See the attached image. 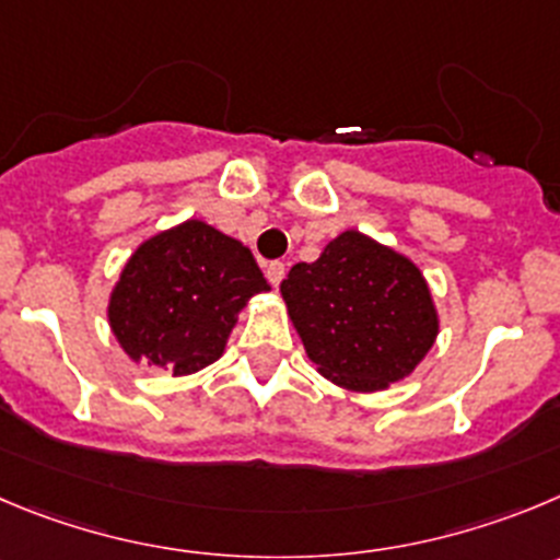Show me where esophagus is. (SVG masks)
<instances>
[{
  "mask_svg": "<svg viewBox=\"0 0 560 560\" xmlns=\"http://www.w3.org/2000/svg\"><path fill=\"white\" fill-rule=\"evenodd\" d=\"M284 273H287L284 262H270L268 268H265V276H268V281H270V284H273V287L281 284V279H284Z\"/></svg>",
  "mask_w": 560,
  "mask_h": 560,
  "instance_id": "1",
  "label": "esophagus"
}]
</instances>
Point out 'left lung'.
<instances>
[{"label": "left lung", "instance_id": "left-lung-1", "mask_svg": "<svg viewBox=\"0 0 560 560\" xmlns=\"http://www.w3.org/2000/svg\"><path fill=\"white\" fill-rule=\"evenodd\" d=\"M290 320L317 373L378 392L415 373L439 334L425 276L409 256L348 229L281 281Z\"/></svg>", "mask_w": 560, "mask_h": 560}]
</instances>
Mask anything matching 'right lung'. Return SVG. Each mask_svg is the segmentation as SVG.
<instances>
[{"mask_svg": "<svg viewBox=\"0 0 560 560\" xmlns=\"http://www.w3.org/2000/svg\"><path fill=\"white\" fill-rule=\"evenodd\" d=\"M268 290L240 240L190 218L138 245L109 292L107 320L132 362L190 375L223 357L240 310Z\"/></svg>", "mask_w": 560, "mask_h": 560, "instance_id": "obj_1", "label": "right lung"}]
</instances>
